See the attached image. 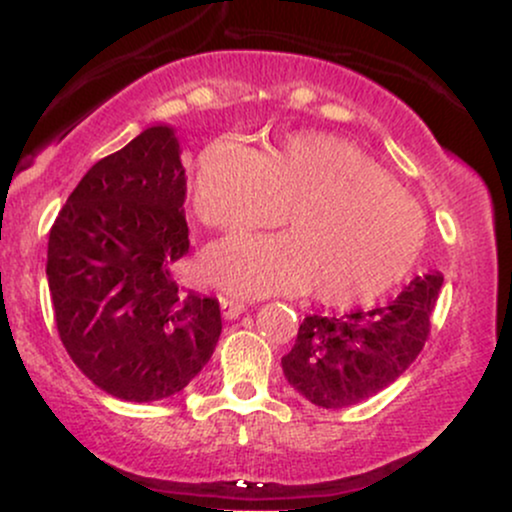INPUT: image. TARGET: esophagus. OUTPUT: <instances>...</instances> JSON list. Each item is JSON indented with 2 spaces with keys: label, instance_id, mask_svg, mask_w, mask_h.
<instances>
[{
  "label": "esophagus",
  "instance_id": "obj_1",
  "mask_svg": "<svg viewBox=\"0 0 512 512\" xmlns=\"http://www.w3.org/2000/svg\"><path fill=\"white\" fill-rule=\"evenodd\" d=\"M219 303H221L223 320H236V317L245 313V305L238 301H231V298H219Z\"/></svg>",
  "mask_w": 512,
  "mask_h": 512
}]
</instances>
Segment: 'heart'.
I'll return each mask as SVG.
<instances>
[{
    "instance_id": "heart-1",
    "label": "heart",
    "mask_w": 512,
    "mask_h": 512,
    "mask_svg": "<svg viewBox=\"0 0 512 512\" xmlns=\"http://www.w3.org/2000/svg\"><path fill=\"white\" fill-rule=\"evenodd\" d=\"M199 219L223 231L274 226L291 233L238 236L202 257L209 284L233 296L305 293L361 305L407 276L426 238L419 204L356 144L305 132L272 154L236 137L211 142L195 175Z\"/></svg>"
}]
</instances>
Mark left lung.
<instances>
[{"label": "left lung", "instance_id": "left-lung-1", "mask_svg": "<svg viewBox=\"0 0 512 512\" xmlns=\"http://www.w3.org/2000/svg\"><path fill=\"white\" fill-rule=\"evenodd\" d=\"M443 274L414 276L383 308L342 317L308 315L281 358L286 380L322 409H344L378 395L424 349Z\"/></svg>", "mask_w": 512, "mask_h": 512}]
</instances>
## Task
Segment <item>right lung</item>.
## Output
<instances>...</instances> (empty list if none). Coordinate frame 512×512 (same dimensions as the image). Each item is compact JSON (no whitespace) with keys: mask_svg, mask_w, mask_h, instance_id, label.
Instances as JSON below:
<instances>
[{"mask_svg":"<svg viewBox=\"0 0 512 512\" xmlns=\"http://www.w3.org/2000/svg\"><path fill=\"white\" fill-rule=\"evenodd\" d=\"M175 127L151 125L88 168L48 240L60 339L81 373L125 402L178 395L214 354L216 298L178 291L190 248Z\"/></svg>","mask_w":512,"mask_h":512,"instance_id":"add662e5","label":"right lung"}]
</instances>
